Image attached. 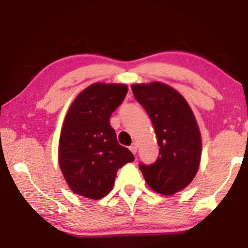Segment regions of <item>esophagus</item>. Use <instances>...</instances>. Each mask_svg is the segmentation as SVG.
<instances>
[{
    "mask_svg": "<svg viewBox=\"0 0 248 248\" xmlns=\"http://www.w3.org/2000/svg\"><path fill=\"white\" fill-rule=\"evenodd\" d=\"M137 148H138V146H137V143H134V144L131 145V146L129 147V150L131 151V153L136 154V152H137Z\"/></svg>",
    "mask_w": 248,
    "mask_h": 248,
    "instance_id": "obj_1",
    "label": "esophagus"
}]
</instances>
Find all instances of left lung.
I'll list each match as a JSON object with an SVG mask.
<instances>
[{
  "label": "left lung",
  "mask_w": 248,
  "mask_h": 248,
  "mask_svg": "<svg viewBox=\"0 0 248 248\" xmlns=\"http://www.w3.org/2000/svg\"><path fill=\"white\" fill-rule=\"evenodd\" d=\"M134 96L150 117L160 148L151 166L140 164L148 187L173 195L195 178L202 156V137L196 118L179 92L161 81L131 85Z\"/></svg>",
  "instance_id": "left-lung-1"
}]
</instances>
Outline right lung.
<instances>
[{"label":"right lung","mask_w":248,"mask_h":248,"mask_svg":"<svg viewBox=\"0 0 248 248\" xmlns=\"http://www.w3.org/2000/svg\"><path fill=\"white\" fill-rule=\"evenodd\" d=\"M126 84L94 82L72 102L59 140V166L72 193L101 200L114 186L117 171L134 155L119 145L110 117L126 96Z\"/></svg>","instance_id":"1"}]
</instances>
